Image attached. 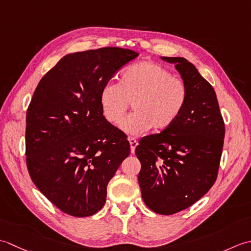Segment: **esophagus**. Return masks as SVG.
Segmentation results:
<instances>
[{
	"label": "esophagus",
	"mask_w": 251,
	"mask_h": 251,
	"mask_svg": "<svg viewBox=\"0 0 251 251\" xmlns=\"http://www.w3.org/2000/svg\"><path fill=\"white\" fill-rule=\"evenodd\" d=\"M129 142H130V146H131V152H134L135 151V147L137 146V143L136 139H134V137H129Z\"/></svg>",
	"instance_id": "obj_1"
}]
</instances>
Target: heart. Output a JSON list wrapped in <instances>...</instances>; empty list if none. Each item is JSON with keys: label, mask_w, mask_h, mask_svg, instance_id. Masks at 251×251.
<instances>
[{"label": "heart", "mask_w": 251, "mask_h": 251, "mask_svg": "<svg viewBox=\"0 0 251 251\" xmlns=\"http://www.w3.org/2000/svg\"><path fill=\"white\" fill-rule=\"evenodd\" d=\"M188 97L183 80L152 61H142L126 68L119 82L108 81L100 90V103L104 118L120 126L129 104L135 111L122 123V129L140 134L150 129L170 127L182 115Z\"/></svg>", "instance_id": "obj_1"}]
</instances>
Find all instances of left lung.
<instances>
[{"label": "left lung", "mask_w": 251, "mask_h": 251, "mask_svg": "<svg viewBox=\"0 0 251 251\" xmlns=\"http://www.w3.org/2000/svg\"><path fill=\"white\" fill-rule=\"evenodd\" d=\"M175 64L188 90L182 115L170 127L140 140L139 184L143 201L156 213L170 216L191 207L217 180L226 126L216 92L183 57Z\"/></svg>", "instance_id": "8db88e82"}]
</instances>
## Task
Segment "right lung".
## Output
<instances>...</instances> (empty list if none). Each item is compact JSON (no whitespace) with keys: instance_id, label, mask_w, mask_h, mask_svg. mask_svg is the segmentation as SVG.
<instances>
[{"instance_id":"obj_1","label":"right lung","mask_w":251,"mask_h":251,"mask_svg":"<svg viewBox=\"0 0 251 251\" xmlns=\"http://www.w3.org/2000/svg\"><path fill=\"white\" fill-rule=\"evenodd\" d=\"M134 50L101 48L68 54L35 89L25 116V162L39 191L59 210L90 217L106 201L107 184L130 155V143L107 121L100 90Z\"/></svg>"}]
</instances>
